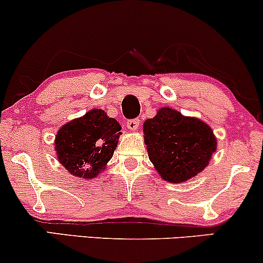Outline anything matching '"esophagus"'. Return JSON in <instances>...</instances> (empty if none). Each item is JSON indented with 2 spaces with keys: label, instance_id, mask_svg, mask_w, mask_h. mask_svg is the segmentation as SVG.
<instances>
[{
  "label": "esophagus",
  "instance_id": "esophagus-1",
  "mask_svg": "<svg viewBox=\"0 0 263 263\" xmlns=\"http://www.w3.org/2000/svg\"><path fill=\"white\" fill-rule=\"evenodd\" d=\"M138 127H140V120L138 119H134V120H129L127 122V128L129 131H137Z\"/></svg>",
  "mask_w": 263,
  "mask_h": 263
}]
</instances>
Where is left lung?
Segmentation results:
<instances>
[{"label": "left lung", "mask_w": 263, "mask_h": 263, "mask_svg": "<svg viewBox=\"0 0 263 263\" xmlns=\"http://www.w3.org/2000/svg\"><path fill=\"white\" fill-rule=\"evenodd\" d=\"M148 157L163 180L185 182L203 172L217 151L213 129L204 121L162 107L143 123Z\"/></svg>", "instance_id": "8db88e82"}]
</instances>
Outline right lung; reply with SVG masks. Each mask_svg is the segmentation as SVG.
I'll list each match as a JSON object with an SVG mask.
<instances>
[{
	"label": "right lung",
	"instance_id": "right-lung-1",
	"mask_svg": "<svg viewBox=\"0 0 263 263\" xmlns=\"http://www.w3.org/2000/svg\"><path fill=\"white\" fill-rule=\"evenodd\" d=\"M121 126L101 109L62 126L55 137V152L61 165L71 175L93 180L106 167L118 147Z\"/></svg>",
	"mask_w": 263,
	"mask_h": 263
}]
</instances>
